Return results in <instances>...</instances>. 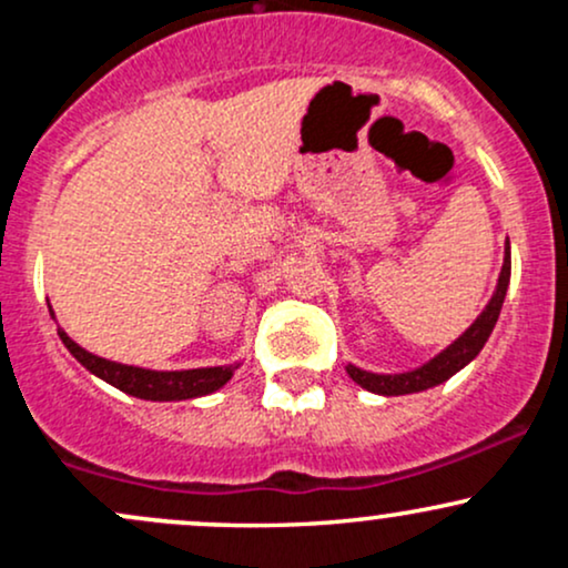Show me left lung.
<instances>
[{"label":"left lung","mask_w":568,"mask_h":568,"mask_svg":"<svg viewBox=\"0 0 568 568\" xmlns=\"http://www.w3.org/2000/svg\"><path fill=\"white\" fill-rule=\"evenodd\" d=\"M507 285H510V240L505 245V264H501V275H499V285L494 291L491 302L480 317L475 321L470 328L465 331L448 349H443L438 357L427 363V366L408 371V374H368V371H361L355 366L347 368V374L352 376V382L361 384L363 389L376 395H410V393H422V389L435 387V384H443L446 379H452L459 368H465L467 363L484 349V344L491 336L494 325H497V317L501 312V302H505Z\"/></svg>","instance_id":"8db88e82"}]
</instances>
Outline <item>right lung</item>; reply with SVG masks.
Wrapping results in <instances>:
<instances>
[{
    "label": "right lung",
    "instance_id": "1",
    "mask_svg": "<svg viewBox=\"0 0 568 568\" xmlns=\"http://www.w3.org/2000/svg\"><path fill=\"white\" fill-rule=\"evenodd\" d=\"M58 336L67 344V349L84 368L93 371L103 382L114 384L122 393L143 397V400H189V397H200L213 393V389L224 387L232 379V371L237 366H219V368H192V371H149L135 366H122V363L103 361V357L84 352L80 344L58 328Z\"/></svg>",
    "mask_w": 568,
    "mask_h": 568
}]
</instances>
